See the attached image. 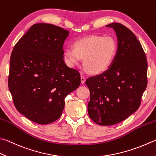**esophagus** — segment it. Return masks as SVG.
<instances>
[{
    "label": "esophagus",
    "mask_w": 156,
    "mask_h": 156,
    "mask_svg": "<svg viewBox=\"0 0 156 156\" xmlns=\"http://www.w3.org/2000/svg\"><path fill=\"white\" fill-rule=\"evenodd\" d=\"M81 82L82 84H83L86 82V78H85L83 75H81Z\"/></svg>",
    "instance_id": "esophagus-1"
}]
</instances>
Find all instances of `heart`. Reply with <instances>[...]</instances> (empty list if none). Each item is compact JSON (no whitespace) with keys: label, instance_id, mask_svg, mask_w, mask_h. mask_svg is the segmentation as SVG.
Instances as JSON below:
<instances>
[{"label":"heart","instance_id":"heart-1","mask_svg":"<svg viewBox=\"0 0 156 156\" xmlns=\"http://www.w3.org/2000/svg\"><path fill=\"white\" fill-rule=\"evenodd\" d=\"M73 48L64 50L66 64L75 67L81 63L91 74L99 75L105 72L113 62L117 50V43L113 37L92 35L77 40Z\"/></svg>","mask_w":156,"mask_h":156}]
</instances>
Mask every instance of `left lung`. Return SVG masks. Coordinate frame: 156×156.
Here are the masks:
<instances>
[{
	"instance_id": "1",
	"label": "left lung",
	"mask_w": 156,
	"mask_h": 156,
	"mask_svg": "<svg viewBox=\"0 0 156 156\" xmlns=\"http://www.w3.org/2000/svg\"><path fill=\"white\" fill-rule=\"evenodd\" d=\"M115 32L117 50L105 72L88 78L90 91L88 115L96 124L114 125L136 111L147 85V62L134 33L119 23L106 26Z\"/></svg>"
}]
</instances>
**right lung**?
<instances>
[{"label": "right lung", "instance_id": "1", "mask_svg": "<svg viewBox=\"0 0 156 156\" xmlns=\"http://www.w3.org/2000/svg\"><path fill=\"white\" fill-rule=\"evenodd\" d=\"M69 32L50 23L32 25L13 48L8 86L15 107L30 121L48 124L61 116L64 98L79 87V71L67 66L63 45Z\"/></svg>", "mask_w": 156, "mask_h": 156}]
</instances>
